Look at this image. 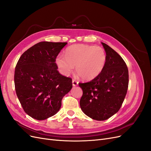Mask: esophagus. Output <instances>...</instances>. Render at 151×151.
Here are the masks:
<instances>
[{
  "label": "esophagus",
  "instance_id": "esophagus-1",
  "mask_svg": "<svg viewBox=\"0 0 151 151\" xmlns=\"http://www.w3.org/2000/svg\"><path fill=\"white\" fill-rule=\"evenodd\" d=\"M77 84H78V82H77V81H76L75 79H73L72 80V85H73V86H77Z\"/></svg>",
  "mask_w": 151,
  "mask_h": 151
}]
</instances>
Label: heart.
<instances>
[{
	"instance_id": "obj_1",
	"label": "heart",
	"mask_w": 151,
	"mask_h": 151,
	"mask_svg": "<svg viewBox=\"0 0 151 151\" xmlns=\"http://www.w3.org/2000/svg\"><path fill=\"white\" fill-rule=\"evenodd\" d=\"M55 62L63 75H69L76 65V71L82 79L91 80L103 70L106 62V54L100 47L76 44L65 50V56H57Z\"/></svg>"
}]
</instances>
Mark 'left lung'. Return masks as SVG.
I'll list each match as a JSON object with an SVG mask.
<instances>
[{
	"label": "left lung",
	"mask_w": 151,
	"mask_h": 151,
	"mask_svg": "<svg viewBox=\"0 0 151 151\" xmlns=\"http://www.w3.org/2000/svg\"><path fill=\"white\" fill-rule=\"evenodd\" d=\"M106 54L103 70L91 81L79 83L83 94L80 106L93 120L108 119L120 109L129 86V70L120 55L101 43Z\"/></svg>",
	"instance_id": "obj_1"
}]
</instances>
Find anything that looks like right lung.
<instances>
[{"instance_id":"1","label":"right lung","mask_w":151,"mask_h":151,"mask_svg":"<svg viewBox=\"0 0 151 151\" xmlns=\"http://www.w3.org/2000/svg\"><path fill=\"white\" fill-rule=\"evenodd\" d=\"M67 42H42L26 50L14 72L17 96L24 111L38 120L53 116L72 88V80L60 74L55 60Z\"/></svg>"}]
</instances>
